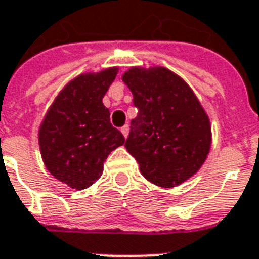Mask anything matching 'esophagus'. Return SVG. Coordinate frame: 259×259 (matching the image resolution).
I'll use <instances>...</instances> for the list:
<instances>
[{"mask_svg": "<svg viewBox=\"0 0 259 259\" xmlns=\"http://www.w3.org/2000/svg\"><path fill=\"white\" fill-rule=\"evenodd\" d=\"M121 132H122V134H123V137L127 138V136H129V126H127V125L122 126Z\"/></svg>", "mask_w": 259, "mask_h": 259, "instance_id": "34e87169", "label": "esophagus"}]
</instances>
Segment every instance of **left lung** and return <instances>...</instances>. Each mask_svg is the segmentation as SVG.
<instances>
[{"instance_id": "1", "label": "left lung", "mask_w": 259, "mask_h": 259, "mask_svg": "<svg viewBox=\"0 0 259 259\" xmlns=\"http://www.w3.org/2000/svg\"><path fill=\"white\" fill-rule=\"evenodd\" d=\"M122 79L138 110L125 146L144 177L168 188L189 179L203 165L211 146L209 119L196 95L162 67H134Z\"/></svg>"}]
</instances>
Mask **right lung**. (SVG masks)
I'll return each instance as SVG.
<instances>
[{"label": "right lung", "mask_w": 259, "mask_h": 259, "mask_svg": "<svg viewBox=\"0 0 259 259\" xmlns=\"http://www.w3.org/2000/svg\"><path fill=\"white\" fill-rule=\"evenodd\" d=\"M117 72V68H109L74 79L59 94L41 123L38 142L44 164L71 188L94 184L110 152L125 142L102 103Z\"/></svg>", "instance_id": "obj_1"}]
</instances>
